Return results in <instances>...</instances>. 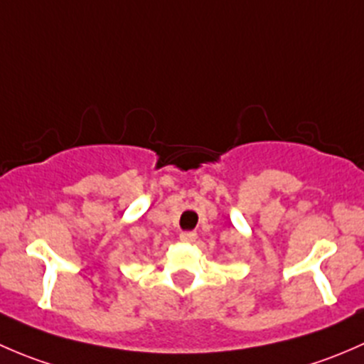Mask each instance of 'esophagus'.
<instances>
[{
    "instance_id": "34e87169",
    "label": "esophagus",
    "mask_w": 364,
    "mask_h": 364,
    "mask_svg": "<svg viewBox=\"0 0 364 364\" xmlns=\"http://www.w3.org/2000/svg\"><path fill=\"white\" fill-rule=\"evenodd\" d=\"M196 238H198L196 231H183V233H181V240L186 243L196 242Z\"/></svg>"
}]
</instances>
